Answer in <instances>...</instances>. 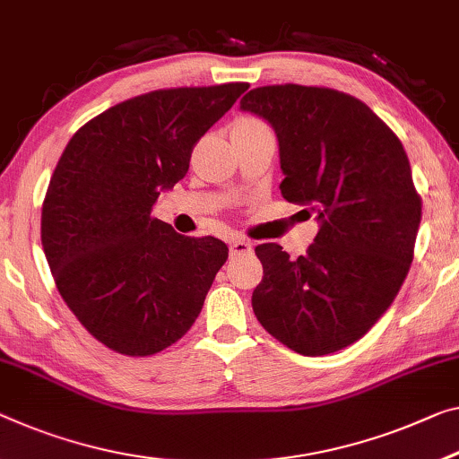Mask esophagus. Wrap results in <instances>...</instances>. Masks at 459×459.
I'll use <instances>...</instances> for the list:
<instances>
[{
	"instance_id": "1",
	"label": "esophagus",
	"mask_w": 459,
	"mask_h": 459,
	"mask_svg": "<svg viewBox=\"0 0 459 459\" xmlns=\"http://www.w3.org/2000/svg\"><path fill=\"white\" fill-rule=\"evenodd\" d=\"M230 254L231 256H246V254H252V244L248 242V239L238 238L230 244Z\"/></svg>"
}]
</instances>
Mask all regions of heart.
Here are the masks:
<instances>
[{
	"instance_id": "heart-1",
	"label": "heart",
	"mask_w": 459,
	"mask_h": 459,
	"mask_svg": "<svg viewBox=\"0 0 459 459\" xmlns=\"http://www.w3.org/2000/svg\"><path fill=\"white\" fill-rule=\"evenodd\" d=\"M258 125H263V123L256 121V118L244 117V118H239V121H236V125H234V126H258Z\"/></svg>"
}]
</instances>
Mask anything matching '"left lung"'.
<instances>
[{"mask_svg": "<svg viewBox=\"0 0 459 459\" xmlns=\"http://www.w3.org/2000/svg\"><path fill=\"white\" fill-rule=\"evenodd\" d=\"M239 108L271 123L285 174L281 195L320 221L306 256L256 246L264 274L252 309L285 347L330 355L382 318L411 269L420 223L411 161L396 133L344 91L263 86Z\"/></svg>", "mask_w": 459, "mask_h": 459, "instance_id": "left-lung-1", "label": "left lung"}]
</instances>
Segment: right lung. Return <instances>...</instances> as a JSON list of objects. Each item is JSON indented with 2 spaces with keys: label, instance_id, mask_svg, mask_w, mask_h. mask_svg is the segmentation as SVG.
<instances>
[{
  "label": "right lung",
  "instance_id": "1",
  "mask_svg": "<svg viewBox=\"0 0 459 459\" xmlns=\"http://www.w3.org/2000/svg\"><path fill=\"white\" fill-rule=\"evenodd\" d=\"M248 88L147 91L91 118L61 153L42 201V250L63 301L108 349L156 355L201 314L228 246L176 234L152 209Z\"/></svg>",
  "mask_w": 459,
  "mask_h": 459
}]
</instances>
